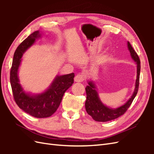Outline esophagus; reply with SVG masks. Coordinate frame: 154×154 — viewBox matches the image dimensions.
I'll use <instances>...</instances> for the list:
<instances>
[{
	"mask_svg": "<svg viewBox=\"0 0 154 154\" xmlns=\"http://www.w3.org/2000/svg\"><path fill=\"white\" fill-rule=\"evenodd\" d=\"M85 79V76L84 74H77V75L74 78V81L76 82H82Z\"/></svg>",
	"mask_w": 154,
	"mask_h": 154,
	"instance_id": "esophagus-1",
	"label": "esophagus"
}]
</instances>
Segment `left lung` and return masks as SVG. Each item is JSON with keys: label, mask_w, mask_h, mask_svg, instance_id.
I'll return each instance as SVG.
<instances>
[{"label": "left lung", "mask_w": 154, "mask_h": 154, "mask_svg": "<svg viewBox=\"0 0 154 154\" xmlns=\"http://www.w3.org/2000/svg\"><path fill=\"white\" fill-rule=\"evenodd\" d=\"M128 48L130 51L132 58L137 63V79L136 81L134 92L131 97L127 101L125 105L116 109H111L105 105L101 101L97 91H96V85L92 81L88 82V85L85 88L87 100L85 101V109L88 115H90L92 119L96 122H106L115 119L120 117L125 113V112L129 108L132 104L134 99L136 97L139 84V75H140V60L137 54L132 47L129 42H127Z\"/></svg>", "instance_id": "obj_1"}]
</instances>
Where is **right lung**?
<instances>
[{
  "instance_id": "1",
  "label": "right lung",
  "mask_w": 154,
  "mask_h": 154,
  "mask_svg": "<svg viewBox=\"0 0 154 154\" xmlns=\"http://www.w3.org/2000/svg\"><path fill=\"white\" fill-rule=\"evenodd\" d=\"M40 36L39 31H35L18 46L13 56L10 83L14 100L19 108L35 118H44L50 117L57 111L65 92L74 83V74L57 76L48 89L40 94L32 95L25 92L19 83L18 68L23 54Z\"/></svg>"
}]
</instances>
